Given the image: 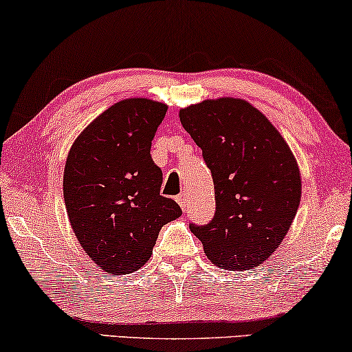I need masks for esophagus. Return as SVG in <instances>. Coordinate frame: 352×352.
Masks as SVG:
<instances>
[{"label":"esophagus","instance_id":"esophagus-1","mask_svg":"<svg viewBox=\"0 0 352 352\" xmlns=\"http://www.w3.org/2000/svg\"><path fill=\"white\" fill-rule=\"evenodd\" d=\"M176 201H177V204H179L182 211H187V194H186V192H182V194L177 195L176 197Z\"/></svg>","mask_w":352,"mask_h":352}]
</instances>
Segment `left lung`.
I'll list each match as a JSON object with an SVG mask.
<instances>
[{
	"label": "left lung",
	"mask_w": 352,
	"mask_h": 352,
	"mask_svg": "<svg viewBox=\"0 0 352 352\" xmlns=\"http://www.w3.org/2000/svg\"><path fill=\"white\" fill-rule=\"evenodd\" d=\"M214 182L216 213L190 230L221 269L248 271L283 242L301 200L296 158L266 115L239 98L206 99L179 110Z\"/></svg>",
	"instance_id": "8db88e82"
}]
</instances>
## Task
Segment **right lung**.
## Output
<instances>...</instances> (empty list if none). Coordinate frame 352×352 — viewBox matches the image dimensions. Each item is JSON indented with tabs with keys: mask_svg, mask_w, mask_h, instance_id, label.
<instances>
[{
	"mask_svg": "<svg viewBox=\"0 0 352 352\" xmlns=\"http://www.w3.org/2000/svg\"><path fill=\"white\" fill-rule=\"evenodd\" d=\"M166 110L146 98L120 100L80 133L67 155V216L85 253L109 274L141 269L160 229L182 213L160 195L162 170L151 157Z\"/></svg>",
	"mask_w": 352,
	"mask_h": 352,
	"instance_id": "add662e5",
	"label": "right lung"
}]
</instances>
